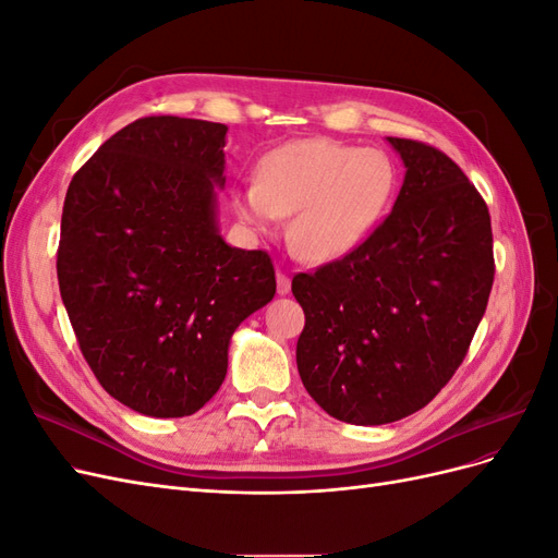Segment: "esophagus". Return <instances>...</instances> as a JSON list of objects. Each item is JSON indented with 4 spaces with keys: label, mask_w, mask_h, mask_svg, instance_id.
Masks as SVG:
<instances>
[{
    "label": "esophagus",
    "mask_w": 558,
    "mask_h": 558,
    "mask_svg": "<svg viewBox=\"0 0 558 558\" xmlns=\"http://www.w3.org/2000/svg\"><path fill=\"white\" fill-rule=\"evenodd\" d=\"M277 293L279 295H289L291 293V279H289V275L286 272H277Z\"/></svg>",
    "instance_id": "34e87169"
}]
</instances>
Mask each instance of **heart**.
Returning <instances> with one entry per match:
<instances>
[{
	"instance_id": "obj_1",
	"label": "heart",
	"mask_w": 558,
	"mask_h": 558,
	"mask_svg": "<svg viewBox=\"0 0 558 558\" xmlns=\"http://www.w3.org/2000/svg\"><path fill=\"white\" fill-rule=\"evenodd\" d=\"M396 183V165L379 148L300 140L267 154L258 181L238 185L232 205L258 232L275 230L281 216H293L291 246L310 263H332L373 234Z\"/></svg>"
}]
</instances>
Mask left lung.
I'll return each mask as SVG.
<instances>
[{"label":"left lung","mask_w":558,"mask_h":558,"mask_svg":"<svg viewBox=\"0 0 558 558\" xmlns=\"http://www.w3.org/2000/svg\"><path fill=\"white\" fill-rule=\"evenodd\" d=\"M404 181L349 256L293 277L305 312L295 359L307 393L356 426L404 418L463 363L494 286L492 216L442 150L386 137Z\"/></svg>","instance_id":"obj_1"}]
</instances>
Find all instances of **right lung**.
I'll use <instances>...</instances> for the list:
<instances>
[{"label":"right lung","mask_w":558,"mask_h":558,"mask_svg":"<svg viewBox=\"0 0 558 558\" xmlns=\"http://www.w3.org/2000/svg\"><path fill=\"white\" fill-rule=\"evenodd\" d=\"M226 132L195 118H140L66 189L64 310L97 381L146 416L205 408L226 379L232 332L277 291L267 253L218 232Z\"/></svg>","instance_id":"obj_1"}]
</instances>
